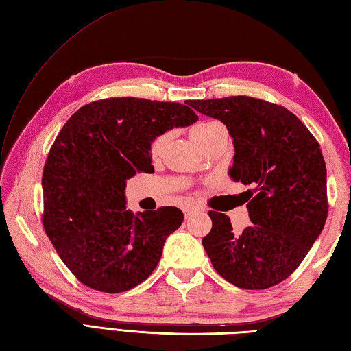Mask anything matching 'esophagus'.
Segmentation results:
<instances>
[{
    "label": "esophagus",
    "mask_w": 351,
    "mask_h": 351,
    "mask_svg": "<svg viewBox=\"0 0 351 351\" xmlns=\"http://www.w3.org/2000/svg\"><path fill=\"white\" fill-rule=\"evenodd\" d=\"M197 210H198V208H195V206H188V208H184V209H183L184 218H189V217L193 215L194 213H197Z\"/></svg>",
    "instance_id": "obj_1"
}]
</instances>
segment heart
I'll list each match as a JSON object with an SVG mask.
<instances>
[{
	"label": "heart",
	"mask_w": 351,
	"mask_h": 351,
	"mask_svg": "<svg viewBox=\"0 0 351 351\" xmlns=\"http://www.w3.org/2000/svg\"><path fill=\"white\" fill-rule=\"evenodd\" d=\"M220 127H223V125L218 123V122H214V121L198 122V123H195V125H193V127H191L189 134H191V137H193V141L198 145V143H202L204 138H208L217 128H220ZM168 138H169L168 133H163L158 137H156L153 143H151V154H153L154 157L160 154L163 147L168 142Z\"/></svg>",
	"instance_id": "obj_1"
}]
</instances>
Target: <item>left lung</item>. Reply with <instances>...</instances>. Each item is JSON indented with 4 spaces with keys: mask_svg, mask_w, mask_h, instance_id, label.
<instances>
[{
    "mask_svg": "<svg viewBox=\"0 0 351 351\" xmlns=\"http://www.w3.org/2000/svg\"><path fill=\"white\" fill-rule=\"evenodd\" d=\"M218 119L234 138L230 177L249 189L252 224L235 234L230 218L210 210L203 247L214 269L234 286L269 289L295 272L327 220V169L319 143L281 105L249 96L191 101Z\"/></svg>",
    "mask_w": 351,
    "mask_h": 351,
    "instance_id": "1",
    "label": "left lung"
}]
</instances>
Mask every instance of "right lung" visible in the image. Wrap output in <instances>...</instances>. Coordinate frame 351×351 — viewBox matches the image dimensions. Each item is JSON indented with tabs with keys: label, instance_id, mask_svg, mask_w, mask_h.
Instances as JSON below:
<instances>
[{
	"label": "right lung",
	"instance_id": "1",
	"mask_svg": "<svg viewBox=\"0 0 351 351\" xmlns=\"http://www.w3.org/2000/svg\"><path fill=\"white\" fill-rule=\"evenodd\" d=\"M197 121L178 102L110 97L84 105L59 131L43 173V224L85 286L121 293L153 274L183 213L165 206L133 214L125 186L136 173L154 171L156 137Z\"/></svg>",
	"mask_w": 351,
	"mask_h": 351
}]
</instances>
